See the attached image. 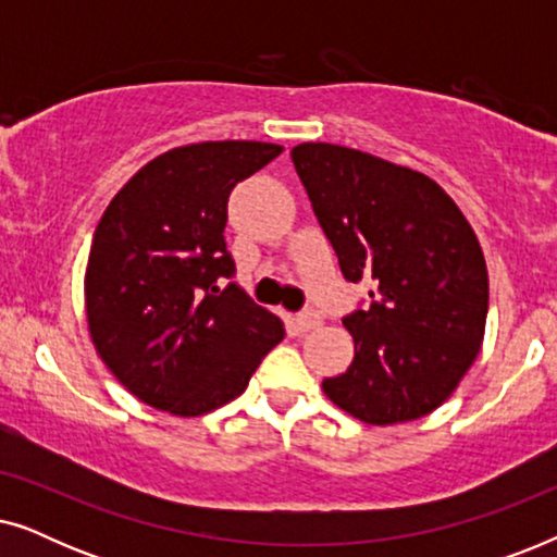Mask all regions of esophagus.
<instances>
[{"label": "esophagus", "mask_w": 557, "mask_h": 557, "mask_svg": "<svg viewBox=\"0 0 557 557\" xmlns=\"http://www.w3.org/2000/svg\"><path fill=\"white\" fill-rule=\"evenodd\" d=\"M319 324H322V314H319V311H301L299 317H294V326H296V332H309V330H317Z\"/></svg>", "instance_id": "esophagus-1"}]
</instances>
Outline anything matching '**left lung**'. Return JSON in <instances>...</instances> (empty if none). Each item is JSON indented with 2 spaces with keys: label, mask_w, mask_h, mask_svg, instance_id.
Here are the masks:
<instances>
[{
  "label": "left lung",
  "mask_w": 557,
  "mask_h": 557,
  "mask_svg": "<svg viewBox=\"0 0 557 557\" xmlns=\"http://www.w3.org/2000/svg\"><path fill=\"white\" fill-rule=\"evenodd\" d=\"M301 185L347 281L372 304L342 319L355 360L322 391L370 425L436 410L484 342L490 276L479 238L425 174L326 141L292 149Z\"/></svg>",
  "instance_id": "obj_1"
}]
</instances>
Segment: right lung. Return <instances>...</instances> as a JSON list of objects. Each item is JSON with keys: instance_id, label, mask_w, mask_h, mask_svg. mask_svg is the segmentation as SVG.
<instances>
[{"instance_id": "1", "label": "right lung", "mask_w": 557, "mask_h": 557, "mask_svg": "<svg viewBox=\"0 0 557 557\" xmlns=\"http://www.w3.org/2000/svg\"><path fill=\"white\" fill-rule=\"evenodd\" d=\"M284 147L200 141L144 164L106 208L86 265L94 347L141 403L210 413L248 387L284 322L240 286L225 248L227 197Z\"/></svg>"}]
</instances>
